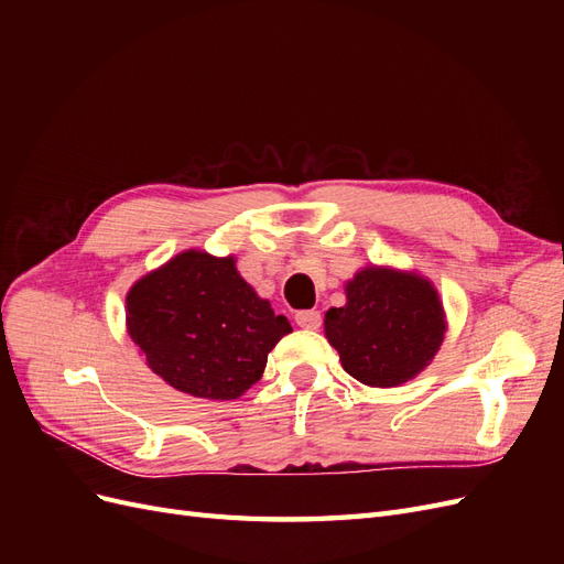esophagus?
<instances>
[{
    "mask_svg": "<svg viewBox=\"0 0 564 564\" xmlns=\"http://www.w3.org/2000/svg\"><path fill=\"white\" fill-rule=\"evenodd\" d=\"M296 324L303 329H319L322 315H319V311H301V313H296Z\"/></svg>",
    "mask_w": 564,
    "mask_h": 564,
    "instance_id": "1",
    "label": "esophagus"
}]
</instances>
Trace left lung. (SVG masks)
Segmentation results:
<instances>
[{
    "label": "left lung",
    "instance_id": "8db88e82",
    "mask_svg": "<svg viewBox=\"0 0 564 564\" xmlns=\"http://www.w3.org/2000/svg\"><path fill=\"white\" fill-rule=\"evenodd\" d=\"M445 311L419 272L369 265L346 284L344 308L324 315L340 365L365 386L392 388L431 365L445 338Z\"/></svg>",
    "mask_w": 564,
    "mask_h": 564
}]
</instances>
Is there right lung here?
<instances>
[{"mask_svg":"<svg viewBox=\"0 0 564 564\" xmlns=\"http://www.w3.org/2000/svg\"><path fill=\"white\" fill-rule=\"evenodd\" d=\"M127 332L172 388L237 400L292 324L242 280L235 256L187 249L129 289Z\"/></svg>","mask_w":564,"mask_h":564,"instance_id":"right-lung-1","label":"right lung"}]
</instances>
